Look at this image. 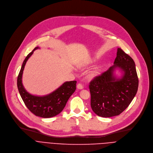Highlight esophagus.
<instances>
[{"mask_svg": "<svg viewBox=\"0 0 153 153\" xmlns=\"http://www.w3.org/2000/svg\"><path fill=\"white\" fill-rule=\"evenodd\" d=\"M77 88L79 89H82L83 88V86L82 84V83H78L77 85Z\"/></svg>", "mask_w": 153, "mask_h": 153, "instance_id": "1", "label": "esophagus"}]
</instances>
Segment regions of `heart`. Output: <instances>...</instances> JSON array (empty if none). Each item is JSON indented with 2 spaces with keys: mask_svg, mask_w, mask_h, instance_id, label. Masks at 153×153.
I'll use <instances>...</instances> for the list:
<instances>
[{
  "mask_svg": "<svg viewBox=\"0 0 153 153\" xmlns=\"http://www.w3.org/2000/svg\"><path fill=\"white\" fill-rule=\"evenodd\" d=\"M93 62V60H90V61H89V62L85 63V64H84L80 65H79V67H80V68L86 67H87L88 65L92 64ZM98 74H99V70H98L97 69H96V70H94L91 71V72L89 73V77L90 78H94V77H96V76H97Z\"/></svg>",
  "mask_w": 153,
  "mask_h": 153,
  "instance_id": "1",
  "label": "heart"
}]
</instances>
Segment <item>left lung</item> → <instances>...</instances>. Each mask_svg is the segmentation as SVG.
Returning a JSON list of instances; mask_svg holds the SVG:
<instances>
[{
  "mask_svg": "<svg viewBox=\"0 0 153 153\" xmlns=\"http://www.w3.org/2000/svg\"><path fill=\"white\" fill-rule=\"evenodd\" d=\"M114 65L89 83L91 107L102 117L119 115L126 109L135 96L138 78L135 64L132 58L118 48ZM119 68L123 75L117 78L114 71Z\"/></svg>",
  "mask_w": 153,
  "mask_h": 153,
  "instance_id": "left-lung-1",
  "label": "left lung"
}]
</instances>
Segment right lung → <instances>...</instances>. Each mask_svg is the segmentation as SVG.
<instances>
[{"label":"right lung","mask_w":153,"mask_h":153,"mask_svg":"<svg viewBox=\"0 0 153 153\" xmlns=\"http://www.w3.org/2000/svg\"><path fill=\"white\" fill-rule=\"evenodd\" d=\"M39 49L35 48L23 61L20 73L17 78V86L25 105L35 115L42 118H50L60 114L70 97L75 91L76 81H70L63 83L54 91L44 96H34L26 91L22 84V75L26 63L34 51Z\"/></svg>","instance_id":"right-lung-1"}]
</instances>
